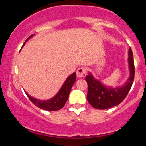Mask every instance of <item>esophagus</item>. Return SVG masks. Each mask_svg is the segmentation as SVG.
Returning a JSON list of instances; mask_svg holds the SVG:
<instances>
[{"mask_svg": "<svg viewBox=\"0 0 146 146\" xmlns=\"http://www.w3.org/2000/svg\"><path fill=\"white\" fill-rule=\"evenodd\" d=\"M86 70L83 67L79 68L76 72V75L78 78H84L86 76Z\"/></svg>", "mask_w": 146, "mask_h": 146, "instance_id": "34e87169", "label": "esophagus"}]
</instances>
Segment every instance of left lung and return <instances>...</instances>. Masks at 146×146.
<instances>
[{
  "label": "left lung",
  "mask_w": 146,
  "mask_h": 146,
  "mask_svg": "<svg viewBox=\"0 0 146 146\" xmlns=\"http://www.w3.org/2000/svg\"><path fill=\"white\" fill-rule=\"evenodd\" d=\"M128 64L130 69V77L123 86L112 88L104 86L93 78L91 73L86 76L88 84L87 100L93 108L104 110L119 104L127 96L130 91L135 78V64L133 54L131 48H129Z\"/></svg>",
  "instance_id": "obj_1"
}]
</instances>
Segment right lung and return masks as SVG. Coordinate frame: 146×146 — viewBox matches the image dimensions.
Instances as JSON below:
<instances>
[{
    "label": "right lung",
    "instance_id": "obj_1",
    "mask_svg": "<svg viewBox=\"0 0 146 146\" xmlns=\"http://www.w3.org/2000/svg\"><path fill=\"white\" fill-rule=\"evenodd\" d=\"M33 36V34L31 35L25 42L24 44L29 38H31ZM75 80H76V75H75V73H73V74L68 77L62 85V86L60 89L59 92L53 98L50 99V100H38V99L30 96L27 92H25L26 95H27L28 98H29L30 101L32 102L33 104L38 106V108H41L42 110H48V111H55V110H60L65 105L68 98V95H69L72 86H73V84L75 83Z\"/></svg>",
    "mask_w": 146,
    "mask_h": 146
}]
</instances>
